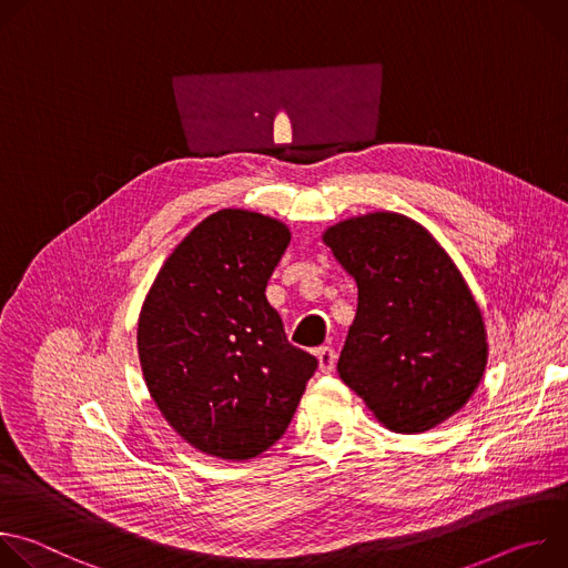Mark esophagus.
Segmentation results:
<instances>
[{"instance_id": "1", "label": "esophagus", "mask_w": 568, "mask_h": 568, "mask_svg": "<svg viewBox=\"0 0 568 568\" xmlns=\"http://www.w3.org/2000/svg\"><path fill=\"white\" fill-rule=\"evenodd\" d=\"M316 359H318L321 373H333L335 371V362H337V353L331 346H323V348L316 351Z\"/></svg>"}]
</instances>
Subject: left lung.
<instances>
[{
    "label": "left lung",
    "instance_id": "obj_1",
    "mask_svg": "<svg viewBox=\"0 0 568 568\" xmlns=\"http://www.w3.org/2000/svg\"><path fill=\"white\" fill-rule=\"evenodd\" d=\"M323 242L357 283L339 377L397 434L427 432L465 407L488 342L469 287L432 233L377 211L331 226Z\"/></svg>",
    "mask_w": 568,
    "mask_h": 568
}]
</instances>
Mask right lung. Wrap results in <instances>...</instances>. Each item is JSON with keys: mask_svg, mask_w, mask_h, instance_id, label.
I'll return each mask as SVG.
<instances>
[{"mask_svg": "<svg viewBox=\"0 0 568 568\" xmlns=\"http://www.w3.org/2000/svg\"><path fill=\"white\" fill-rule=\"evenodd\" d=\"M290 245L267 215L222 209L159 270L136 348L156 409L195 449L247 460L287 429L318 362L292 346L265 296Z\"/></svg>", "mask_w": 568, "mask_h": 568, "instance_id": "right-lung-1", "label": "right lung"}]
</instances>
